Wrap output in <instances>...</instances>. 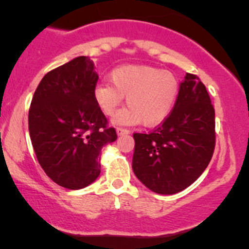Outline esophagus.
<instances>
[{
	"label": "esophagus",
	"instance_id": "obj_1",
	"mask_svg": "<svg viewBox=\"0 0 249 249\" xmlns=\"http://www.w3.org/2000/svg\"><path fill=\"white\" fill-rule=\"evenodd\" d=\"M129 130L124 129V127H117V134L118 136H123V135H127L129 134Z\"/></svg>",
	"mask_w": 249,
	"mask_h": 249
}]
</instances>
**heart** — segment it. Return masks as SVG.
Segmentation results:
<instances>
[{
	"mask_svg": "<svg viewBox=\"0 0 249 249\" xmlns=\"http://www.w3.org/2000/svg\"><path fill=\"white\" fill-rule=\"evenodd\" d=\"M108 83L94 89V100L106 115H113L126 96V108L113 118L115 124L143 123L154 126L164 122L175 107L179 94V82L169 71L143 65H124L113 70Z\"/></svg>",
	"mask_w": 249,
	"mask_h": 249,
	"instance_id": "1",
	"label": "heart"
}]
</instances>
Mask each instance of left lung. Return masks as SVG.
<instances>
[{"label":"left lung","instance_id":"8db88e82","mask_svg":"<svg viewBox=\"0 0 249 249\" xmlns=\"http://www.w3.org/2000/svg\"><path fill=\"white\" fill-rule=\"evenodd\" d=\"M132 170L152 192L171 195L195 182L212 159L214 108L206 87L187 73L172 112L149 134H134Z\"/></svg>","mask_w":249,"mask_h":249}]
</instances>
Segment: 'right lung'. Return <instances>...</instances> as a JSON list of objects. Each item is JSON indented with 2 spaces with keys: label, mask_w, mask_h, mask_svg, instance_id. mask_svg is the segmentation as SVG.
<instances>
[{
  "label": "right lung",
  "mask_w": 249,
  "mask_h": 249,
  "mask_svg": "<svg viewBox=\"0 0 249 249\" xmlns=\"http://www.w3.org/2000/svg\"><path fill=\"white\" fill-rule=\"evenodd\" d=\"M94 62L78 56L42 78L29 109V131L39 165L60 187L76 190L100 176V152L117 140L94 100Z\"/></svg>",
  "instance_id": "obj_1"
}]
</instances>
